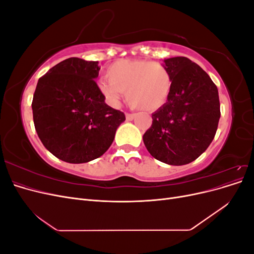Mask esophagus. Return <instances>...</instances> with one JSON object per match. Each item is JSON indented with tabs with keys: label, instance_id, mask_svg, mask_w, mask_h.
<instances>
[{
	"label": "esophagus",
	"instance_id": "1",
	"mask_svg": "<svg viewBox=\"0 0 254 254\" xmlns=\"http://www.w3.org/2000/svg\"><path fill=\"white\" fill-rule=\"evenodd\" d=\"M126 119H127V121H132L134 119V114L126 113Z\"/></svg>",
	"mask_w": 254,
	"mask_h": 254
}]
</instances>
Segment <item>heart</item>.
Listing matches in <instances>:
<instances>
[{"mask_svg": "<svg viewBox=\"0 0 254 254\" xmlns=\"http://www.w3.org/2000/svg\"><path fill=\"white\" fill-rule=\"evenodd\" d=\"M107 77L98 80L97 88L115 108L126 91L130 105L147 112L157 111L166 104L173 87L172 76L163 64L143 59L114 61L107 68Z\"/></svg>", "mask_w": 254, "mask_h": 254, "instance_id": "heart-1", "label": "heart"}]
</instances>
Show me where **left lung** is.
I'll use <instances>...</instances> for the list:
<instances>
[{
    "label": "left lung",
    "instance_id": "1",
    "mask_svg": "<svg viewBox=\"0 0 254 254\" xmlns=\"http://www.w3.org/2000/svg\"><path fill=\"white\" fill-rule=\"evenodd\" d=\"M172 76L166 104L151 114L152 125L143 135L150 155L170 165L193 162L206 150L220 118L218 90L202 68L187 57L162 64Z\"/></svg>",
    "mask_w": 254,
    "mask_h": 254
}]
</instances>
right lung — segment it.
I'll use <instances>...</instances> for the list:
<instances>
[{
  "mask_svg": "<svg viewBox=\"0 0 254 254\" xmlns=\"http://www.w3.org/2000/svg\"><path fill=\"white\" fill-rule=\"evenodd\" d=\"M98 61H61L39 78L32 109L44 147L67 163H86L111 146L125 114L105 103L94 79Z\"/></svg>",
  "mask_w": 254,
  "mask_h": 254,
  "instance_id": "add662e5",
  "label": "right lung"
}]
</instances>
